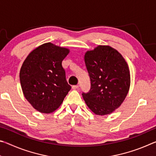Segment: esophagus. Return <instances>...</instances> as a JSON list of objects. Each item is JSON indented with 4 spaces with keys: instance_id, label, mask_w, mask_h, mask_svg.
Returning a JSON list of instances; mask_svg holds the SVG:
<instances>
[{
    "instance_id": "1",
    "label": "esophagus",
    "mask_w": 156,
    "mask_h": 156,
    "mask_svg": "<svg viewBox=\"0 0 156 156\" xmlns=\"http://www.w3.org/2000/svg\"><path fill=\"white\" fill-rule=\"evenodd\" d=\"M78 88V85H73L72 86V89H76Z\"/></svg>"
}]
</instances>
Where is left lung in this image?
<instances>
[{
  "mask_svg": "<svg viewBox=\"0 0 156 156\" xmlns=\"http://www.w3.org/2000/svg\"><path fill=\"white\" fill-rule=\"evenodd\" d=\"M91 89L83 92L87 105L97 115L114 112L122 103L130 87V73L125 60L109 46L99 45L84 55Z\"/></svg>",
  "mask_w": 156,
  "mask_h": 156,
  "instance_id": "obj_1",
  "label": "left lung"
}]
</instances>
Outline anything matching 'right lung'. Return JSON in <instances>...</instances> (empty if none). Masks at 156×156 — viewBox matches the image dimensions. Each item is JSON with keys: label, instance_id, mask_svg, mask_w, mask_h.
Segmentation results:
<instances>
[{"label": "right lung", "instance_id": "right-lung-1", "mask_svg": "<svg viewBox=\"0 0 156 156\" xmlns=\"http://www.w3.org/2000/svg\"><path fill=\"white\" fill-rule=\"evenodd\" d=\"M69 52L64 47L44 43L33 50L23 62L21 87L25 98L38 112H54L72 88L62 65Z\"/></svg>", "mask_w": 156, "mask_h": 156}]
</instances>
